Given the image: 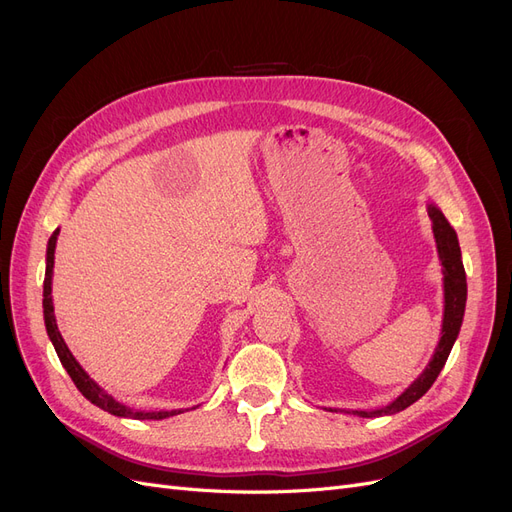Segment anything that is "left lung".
I'll use <instances>...</instances> for the list:
<instances>
[{"label": "left lung", "instance_id": "obj_1", "mask_svg": "<svg viewBox=\"0 0 512 512\" xmlns=\"http://www.w3.org/2000/svg\"><path fill=\"white\" fill-rule=\"evenodd\" d=\"M428 217L432 221V232L434 240H437V251L441 259V268H443V291H445V310H443V329H441V339L437 348H434V354L430 358V363L426 369L420 373L418 380H415L401 396L380 409L373 411H354L361 418H380V415H394L409 405H413L418 399L430 390V386L437 380L441 369L447 363V356L456 344L462 320H464V308H466V272H464V263H462V251H460V242L458 234L445 215L441 213V208L437 204H428Z\"/></svg>", "mask_w": 512, "mask_h": 512}]
</instances>
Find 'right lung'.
Segmentation results:
<instances>
[{
  "label": "right lung",
  "instance_id": "obj_1",
  "mask_svg": "<svg viewBox=\"0 0 512 512\" xmlns=\"http://www.w3.org/2000/svg\"><path fill=\"white\" fill-rule=\"evenodd\" d=\"M59 227L52 232L50 240H48V249H46V278H44V323H46V331L50 342L59 354L63 367L67 369L69 377L73 380V384L78 386V390L86 396V399L101 407L103 411L111 413V415H118V418H132V420H164L170 418V415H179L183 413L181 409H173V411H135L126 405H122L120 401L113 399L111 394H107L97 382L92 380V377L82 369V365L75 361V356L71 354V350L67 348L65 339L56 327V318H54V306H52V268H54V249H56V238H59Z\"/></svg>",
  "mask_w": 512,
  "mask_h": 512
}]
</instances>
